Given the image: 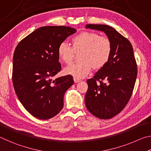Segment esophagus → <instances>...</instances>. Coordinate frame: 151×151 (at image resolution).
Returning <instances> with one entry per match:
<instances>
[{
  "label": "esophagus",
  "instance_id": "esophagus-1",
  "mask_svg": "<svg viewBox=\"0 0 151 151\" xmlns=\"http://www.w3.org/2000/svg\"><path fill=\"white\" fill-rule=\"evenodd\" d=\"M81 81V79L74 77V81H75V83H79V82H80Z\"/></svg>",
  "mask_w": 151,
  "mask_h": 151
}]
</instances>
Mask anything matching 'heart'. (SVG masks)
I'll list each match as a JSON object with an SVG mask.
<instances>
[{
  "label": "heart",
  "instance_id": "heart-1",
  "mask_svg": "<svg viewBox=\"0 0 151 151\" xmlns=\"http://www.w3.org/2000/svg\"><path fill=\"white\" fill-rule=\"evenodd\" d=\"M72 45L61 42L58 47V55L66 65L73 62L75 53L81 52L78 63L65 68V73L75 78L85 77L94 66L103 67L108 62L112 52V43L108 37L96 32H83L72 39Z\"/></svg>",
  "mask_w": 151,
  "mask_h": 151
}]
</instances>
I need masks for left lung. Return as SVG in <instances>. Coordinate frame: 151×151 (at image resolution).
<instances>
[{
	"label": "left lung",
	"mask_w": 151,
	"mask_h": 151,
	"mask_svg": "<svg viewBox=\"0 0 151 151\" xmlns=\"http://www.w3.org/2000/svg\"><path fill=\"white\" fill-rule=\"evenodd\" d=\"M85 27L103 31L112 43L108 62L86 81L88 88L85 97L92 114L109 119L122 111L133 91L137 76L133 48L129 40L108 25L89 24Z\"/></svg>",
	"instance_id": "1"
}]
</instances>
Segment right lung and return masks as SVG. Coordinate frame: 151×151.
<instances>
[{"instance_id": "add662e5", "label": "right lung", "mask_w": 151, "mask_h": 151, "mask_svg": "<svg viewBox=\"0 0 151 151\" xmlns=\"http://www.w3.org/2000/svg\"><path fill=\"white\" fill-rule=\"evenodd\" d=\"M76 32L65 26H47L35 30L15 48L12 83L24 109L36 118L47 120L62 110L64 94L73 85L71 75L52 81L60 72L58 47Z\"/></svg>"}]
</instances>
